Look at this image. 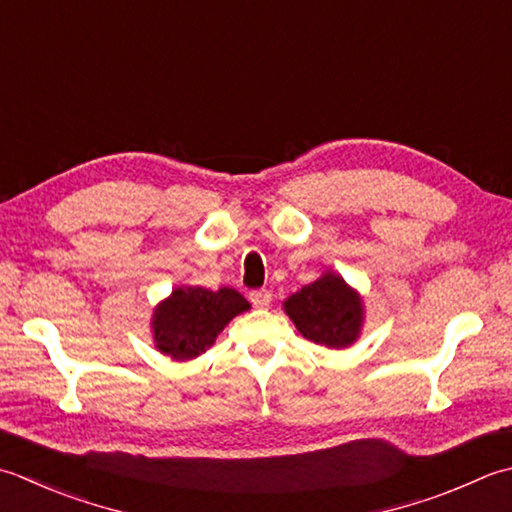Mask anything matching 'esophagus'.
Listing matches in <instances>:
<instances>
[{
	"instance_id": "1",
	"label": "esophagus",
	"mask_w": 512,
	"mask_h": 512,
	"mask_svg": "<svg viewBox=\"0 0 512 512\" xmlns=\"http://www.w3.org/2000/svg\"><path fill=\"white\" fill-rule=\"evenodd\" d=\"M270 299H273V295H270V290H266V288L253 290V293H250V302H253L255 308H268Z\"/></svg>"
}]
</instances>
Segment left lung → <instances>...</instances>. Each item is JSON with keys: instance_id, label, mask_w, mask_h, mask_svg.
Masks as SVG:
<instances>
[{"instance_id": "obj_1", "label": "left lung", "mask_w": 512, "mask_h": 512, "mask_svg": "<svg viewBox=\"0 0 512 512\" xmlns=\"http://www.w3.org/2000/svg\"><path fill=\"white\" fill-rule=\"evenodd\" d=\"M284 313L308 342L335 350L353 346L366 319L362 293L330 268L290 295Z\"/></svg>"}]
</instances>
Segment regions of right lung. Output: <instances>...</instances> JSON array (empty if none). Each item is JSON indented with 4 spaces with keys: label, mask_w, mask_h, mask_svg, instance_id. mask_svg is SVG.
Listing matches in <instances>:
<instances>
[{
    "label": "right lung",
    "mask_w": 512,
    "mask_h": 512,
    "mask_svg": "<svg viewBox=\"0 0 512 512\" xmlns=\"http://www.w3.org/2000/svg\"><path fill=\"white\" fill-rule=\"evenodd\" d=\"M246 310L250 304L235 288L182 284L153 308L150 335L159 353L173 362H190L206 353L217 335Z\"/></svg>",
    "instance_id": "right-lung-1"
}]
</instances>
